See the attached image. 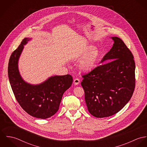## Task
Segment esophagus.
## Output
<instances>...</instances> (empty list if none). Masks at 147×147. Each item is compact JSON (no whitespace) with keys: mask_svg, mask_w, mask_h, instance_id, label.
<instances>
[{"mask_svg":"<svg viewBox=\"0 0 147 147\" xmlns=\"http://www.w3.org/2000/svg\"><path fill=\"white\" fill-rule=\"evenodd\" d=\"M80 80L79 79H78V78L75 79L74 80V84H75V85H78V84L80 83Z\"/></svg>","mask_w":147,"mask_h":147,"instance_id":"esophagus-1","label":"esophagus"}]
</instances>
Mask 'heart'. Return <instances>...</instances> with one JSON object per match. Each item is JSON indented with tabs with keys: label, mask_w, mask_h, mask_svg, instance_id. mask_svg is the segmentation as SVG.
I'll list each match as a JSON object with an SVG mask.
<instances>
[{
	"label": "heart",
	"mask_w": 147,
	"mask_h": 147,
	"mask_svg": "<svg viewBox=\"0 0 147 147\" xmlns=\"http://www.w3.org/2000/svg\"><path fill=\"white\" fill-rule=\"evenodd\" d=\"M94 46H90L88 47L84 53V54L90 51L85 56L81 62L80 64V67L82 70L84 71H90L95 65L96 62L99 58L100 53L99 51L95 49Z\"/></svg>",
	"instance_id": "heart-1"
}]
</instances>
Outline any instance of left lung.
<instances>
[{"label":"left lung","mask_w":147,"mask_h":147,"mask_svg":"<svg viewBox=\"0 0 147 147\" xmlns=\"http://www.w3.org/2000/svg\"><path fill=\"white\" fill-rule=\"evenodd\" d=\"M114 44L101 62L83 75L81 83L89 112L97 118L113 115L131 99L135 86L134 56L119 37H111Z\"/></svg>","instance_id":"left-lung-1"}]
</instances>
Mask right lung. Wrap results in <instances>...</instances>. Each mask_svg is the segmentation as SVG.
<instances>
[{
	"label": "right lung",
	"instance_id": "add662e5",
	"mask_svg": "<svg viewBox=\"0 0 147 147\" xmlns=\"http://www.w3.org/2000/svg\"><path fill=\"white\" fill-rule=\"evenodd\" d=\"M31 38H25L11 54L8 67L9 83L15 97L21 107L29 115L46 119L59 109L63 93L72 85L71 75L54 76L38 85L25 82L18 68V61L24 48Z\"/></svg>",
	"mask_w": 147,
	"mask_h": 147
}]
</instances>
